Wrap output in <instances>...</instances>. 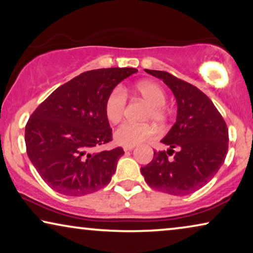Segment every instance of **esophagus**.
<instances>
[{"label":"esophagus","instance_id":"obj_1","mask_svg":"<svg viewBox=\"0 0 253 253\" xmlns=\"http://www.w3.org/2000/svg\"><path fill=\"white\" fill-rule=\"evenodd\" d=\"M134 149V147H124V150L125 151H131Z\"/></svg>","mask_w":253,"mask_h":253}]
</instances>
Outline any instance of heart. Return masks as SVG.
<instances>
[{"label": "heart", "mask_w": 253, "mask_h": 253, "mask_svg": "<svg viewBox=\"0 0 253 253\" xmlns=\"http://www.w3.org/2000/svg\"><path fill=\"white\" fill-rule=\"evenodd\" d=\"M135 90L145 102L150 105L148 118L156 123H164L167 118L165 109L166 92L162 86L150 80H144L135 86ZM127 104V92L122 86H117L110 91L105 101L104 110L108 120L113 125L120 123L125 113ZM155 135L154 127L150 125H136L131 123H124L117 128L113 137L117 144L124 147H135L143 142L151 140Z\"/></svg>", "instance_id": "obj_1"}]
</instances>
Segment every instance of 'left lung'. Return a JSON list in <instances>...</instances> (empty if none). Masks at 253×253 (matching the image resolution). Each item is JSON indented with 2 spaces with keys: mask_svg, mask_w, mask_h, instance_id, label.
Masks as SVG:
<instances>
[{
  "mask_svg": "<svg viewBox=\"0 0 253 253\" xmlns=\"http://www.w3.org/2000/svg\"><path fill=\"white\" fill-rule=\"evenodd\" d=\"M145 72L172 90L177 113L175 124L162 140L169 150L154 151L141 173L152 189L186 196L205 186L222 166L228 151V128L211 99L197 87L164 71Z\"/></svg>",
  "mask_w": 253,
  "mask_h": 253,
  "instance_id": "1",
  "label": "left lung"
}]
</instances>
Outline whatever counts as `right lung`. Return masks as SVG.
<instances>
[{"label": "right lung", "mask_w": 253, "mask_h": 253, "mask_svg": "<svg viewBox=\"0 0 253 253\" xmlns=\"http://www.w3.org/2000/svg\"><path fill=\"white\" fill-rule=\"evenodd\" d=\"M137 70H91L52 91L25 127L28 158L51 189L84 196L105 187L116 172L123 148L94 152L112 141L105 101L117 84Z\"/></svg>", "instance_id": "1"}]
</instances>
